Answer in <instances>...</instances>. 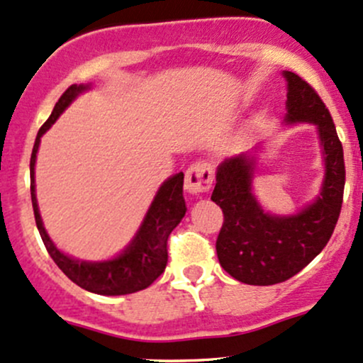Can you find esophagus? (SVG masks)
<instances>
[{
    "instance_id": "esophagus-1",
    "label": "esophagus",
    "mask_w": 363,
    "mask_h": 363,
    "mask_svg": "<svg viewBox=\"0 0 363 363\" xmlns=\"http://www.w3.org/2000/svg\"><path fill=\"white\" fill-rule=\"evenodd\" d=\"M213 167L208 162H196L186 169L185 173V189L192 196H201L206 194L213 185Z\"/></svg>"
}]
</instances>
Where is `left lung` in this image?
I'll list each match as a JSON object with an SVG mask.
<instances>
[{
    "label": "left lung",
    "instance_id": "left-lung-1",
    "mask_svg": "<svg viewBox=\"0 0 363 363\" xmlns=\"http://www.w3.org/2000/svg\"><path fill=\"white\" fill-rule=\"evenodd\" d=\"M286 123H313L323 147L320 196L292 216H274L252 196L255 159L228 157L218 166L211 201L223 211L216 255L225 272L249 286H274L294 277L325 247L336 228L345 192V155L329 108L298 74L286 71Z\"/></svg>",
    "mask_w": 363,
    "mask_h": 363
}]
</instances>
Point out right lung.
<instances>
[{"label":"right lung","instance_id":"1","mask_svg":"<svg viewBox=\"0 0 363 363\" xmlns=\"http://www.w3.org/2000/svg\"><path fill=\"white\" fill-rule=\"evenodd\" d=\"M88 88V84H72L65 89L53 107L52 116L38 131L33 154H30V199H33L34 220H36L38 230H40V235L48 255L74 284L102 296L131 294V292L147 289L164 272L167 264V237L173 232V228H177V225L180 223L186 213L185 199H183V173L174 174L162 183L142 227L136 232L135 239L118 258L99 261V263L89 261L88 263V261L69 258L67 255L58 251L46 233L45 227H43L41 214L38 209L34 164H36V154L40 149L41 136L46 133V130H50V126L65 111V107L81 91Z\"/></svg>","mask_w":363,"mask_h":363}]
</instances>
